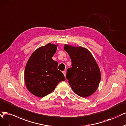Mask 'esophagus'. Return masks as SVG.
Here are the masks:
<instances>
[{
    "label": "esophagus",
    "mask_w": 126,
    "mask_h": 126,
    "mask_svg": "<svg viewBox=\"0 0 126 126\" xmlns=\"http://www.w3.org/2000/svg\"><path fill=\"white\" fill-rule=\"evenodd\" d=\"M62 73H63V74H64V76H66V71H63V72H62Z\"/></svg>",
    "instance_id": "1"
}]
</instances>
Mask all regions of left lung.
Returning <instances> with one entry per match:
<instances>
[{
  "label": "left lung",
  "instance_id": "left-lung-1",
  "mask_svg": "<svg viewBox=\"0 0 126 126\" xmlns=\"http://www.w3.org/2000/svg\"><path fill=\"white\" fill-rule=\"evenodd\" d=\"M64 50L72 60L66 78L74 92L79 96L88 97L96 90L101 80L98 65L90 51L82 47L64 45Z\"/></svg>",
  "mask_w": 126,
  "mask_h": 126
}]
</instances>
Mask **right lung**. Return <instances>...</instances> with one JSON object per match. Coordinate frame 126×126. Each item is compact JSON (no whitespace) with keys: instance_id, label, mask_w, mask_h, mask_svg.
Here are the masks:
<instances>
[{"instance_id":"right-lung-1","label":"right lung","mask_w":126,"mask_h":126,"mask_svg":"<svg viewBox=\"0 0 126 126\" xmlns=\"http://www.w3.org/2000/svg\"><path fill=\"white\" fill-rule=\"evenodd\" d=\"M57 45L48 44L32 53L25 68L24 80L29 91L34 95L44 97L53 91L65 78L58 69V62L52 58Z\"/></svg>"}]
</instances>
